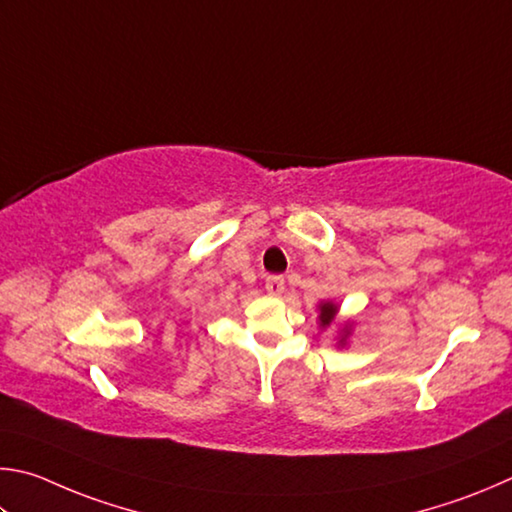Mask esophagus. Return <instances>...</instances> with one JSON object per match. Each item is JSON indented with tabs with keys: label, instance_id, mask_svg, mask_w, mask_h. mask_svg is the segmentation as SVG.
I'll use <instances>...</instances> for the list:
<instances>
[{
	"label": "esophagus",
	"instance_id": "obj_1",
	"mask_svg": "<svg viewBox=\"0 0 512 512\" xmlns=\"http://www.w3.org/2000/svg\"><path fill=\"white\" fill-rule=\"evenodd\" d=\"M265 290H267V294H272V297H281V294L285 292V279L283 276H267Z\"/></svg>",
	"mask_w": 512,
	"mask_h": 512
}]
</instances>
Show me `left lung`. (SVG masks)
Masks as SVG:
<instances>
[{
  "label": "left lung",
  "mask_w": 512,
  "mask_h": 512,
  "mask_svg": "<svg viewBox=\"0 0 512 512\" xmlns=\"http://www.w3.org/2000/svg\"><path fill=\"white\" fill-rule=\"evenodd\" d=\"M319 328L326 330L330 326H337V348H344L348 344V339L353 335V319H344V321H337L339 315V303H335L333 299L328 301H321L319 306Z\"/></svg>",
  "instance_id": "1"
}]
</instances>
